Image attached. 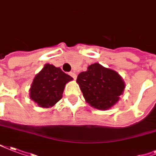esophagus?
Returning <instances> with one entry per match:
<instances>
[{"mask_svg": "<svg viewBox=\"0 0 156 156\" xmlns=\"http://www.w3.org/2000/svg\"><path fill=\"white\" fill-rule=\"evenodd\" d=\"M70 76L72 77V78H74V80L76 79V73H74V72H70Z\"/></svg>", "mask_w": 156, "mask_h": 156, "instance_id": "esophagus-1", "label": "esophagus"}]
</instances>
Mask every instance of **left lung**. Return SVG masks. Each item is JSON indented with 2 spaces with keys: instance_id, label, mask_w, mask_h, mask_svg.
<instances>
[{
  "instance_id": "8db88e82",
  "label": "left lung",
  "mask_w": 156,
  "mask_h": 156,
  "mask_svg": "<svg viewBox=\"0 0 156 156\" xmlns=\"http://www.w3.org/2000/svg\"><path fill=\"white\" fill-rule=\"evenodd\" d=\"M86 101L93 108L105 111L116 104L126 87L122 77L112 69L94 63L76 79Z\"/></svg>"
}]
</instances>
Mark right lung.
I'll use <instances>...</instances> for the list:
<instances>
[{"mask_svg": "<svg viewBox=\"0 0 156 156\" xmlns=\"http://www.w3.org/2000/svg\"><path fill=\"white\" fill-rule=\"evenodd\" d=\"M72 80L60 67L45 64L33 80L30 98L40 107H52L62 98L65 86Z\"/></svg>", "mask_w": 156, "mask_h": 156, "instance_id": "1", "label": "right lung"}]
</instances>
